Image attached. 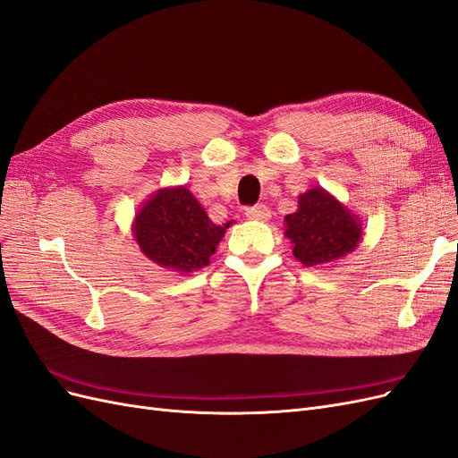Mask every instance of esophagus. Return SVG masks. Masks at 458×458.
I'll use <instances>...</instances> for the list:
<instances>
[{"instance_id":"1","label":"esophagus","mask_w":458,"mask_h":458,"mask_svg":"<svg viewBox=\"0 0 458 458\" xmlns=\"http://www.w3.org/2000/svg\"><path fill=\"white\" fill-rule=\"evenodd\" d=\"M246 217L256 221H267L271 217V210L266 204H258L252 208H246Z\"/></svg>"}]
</instances>
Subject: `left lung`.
Segmentation results:
<instances>
[{
	"label": "left lung",
	"instance_id": "obj_1",
	"mask_svg": "<svg viewBox=\"0 0 458 458\" xmlns=\"http://www.w3.org/2000/svg\"><path fill=\"white\" fill-rule=\"evenodd\" d=\"M284 237L306 267H330L352 254L363 239V221L323 187L298 197V210L284 217Z\"/></svg>",
	"mask_w": 458,
	"mask_h": 458
}]
</instances>
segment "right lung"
I'll return each mask as SVG.
<instances>
[{
	"instance_id": "obj_1",
	"label": "right lung",
	"mask_w": 458,
	"mask_h": 458,
	"mask_svg": "<svg viewBox=\"0 0 458 458\" xmlns=\"http://www.w3.org/2000/svg\"><path fill=\"white\" fill-rule=\"evenodd\" d=\"M227 229L229 224L216 225L208 217L204 206L185 185L152 192L131 224L141 252L157 266L175 273L206 267Z\"/></svg>"
}]
</instances>
